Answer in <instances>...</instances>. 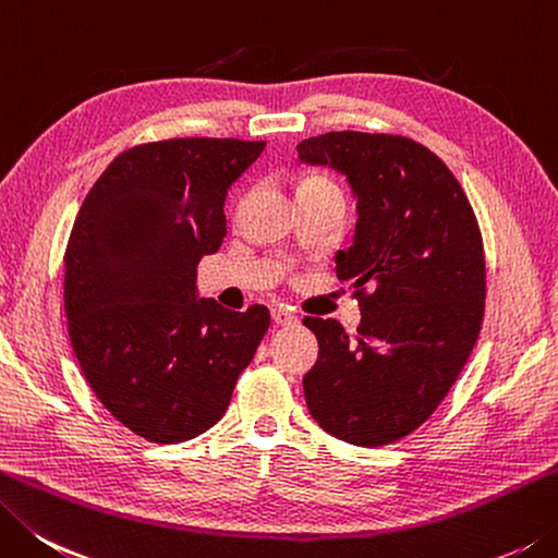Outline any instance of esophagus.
Returning a JSON list of instances; mask_svg holds the SVG:
<instances>
[{"label": "esophagus", "mask_w": 558, "mask_h": 558, "mask_svg": "<svg viewBox=\"0 0 558 558\" xmlns=\"http://www.w3.org/2000/svg\"><path fill=\"white\" fill-rule=\"evenodd\" d=\"M271 320H275L277 325H296L299 323L296 315L283 306H277L275 311H271Z\"/></svg>", "instance_id": "obj_1"}]
</instances>
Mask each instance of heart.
I'll use <instances>...</instances> for the list:
<instances>
[{"label":"heart","instance_id":"b5f03b06","mask_svg":"<svg viewBox=\"0 0 558 558\" xmlns=\"http://www.w3.org/2000/svg\"><path fill=\"white\" fill-rule=\"evenodd\" d=\"M306 182H325V180H320V177H311V180H306Z\"/></svg>","mask_w":558,"mask_h":558}]
</instances>
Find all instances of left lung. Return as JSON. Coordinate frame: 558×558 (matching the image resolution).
<instances>
[{
    "label": "left lung",
    "mask_w": 558,
    "mask_h": 558,
    "mask_svg": "<svg viewBox=\"0 0 558 558\" xmlns=\"http://www.w3.org/2000/svg\"><path fill=\"white\" fill-rule=\"evenodd\" d=\"M356 196L354 245L338 252L362 323L303 318L318 362L303 376L315 423L356 447H384L425 423L454 386L486 311V255L474 208L439 157L405 135L330 131L296 145Z\"/></svg>",
    "instance_id": "obj_1"
}]
</instances>
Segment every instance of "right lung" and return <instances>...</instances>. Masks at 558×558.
<instances>
[{
    "label": "right lung",
    "instance_id": "add662e5",
    "mask_svg": "<svg viewBox=\"0 0 558 558\" xmlns=\"http://www.w3.org/2000/svg\"><path fill=\"white\" fill-rule=\"evenodd\" d=\"M267 141L167 138L123 150L65 247V313L101 405L155 445L186 442L228 410L269 330L265 306L196 301V265L228 233L226 194Z\"/></svg>",
    "mask_w": 558,
    "mask_h": 558
}]
</instances>
